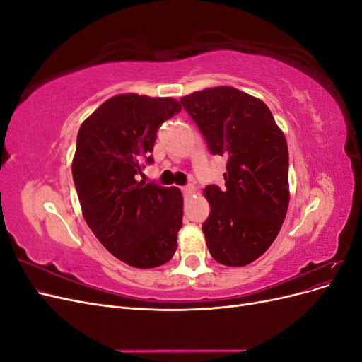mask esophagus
<instances>
[{
  "label": "esophagus",
  "instance_id": "esophagus-1",
  "mask_svg": "<svg viewBox=\"0 0 362 362\" xmlns=\"http://www.w3.org/2000/svg\"><path fill=\"white\" fill-rule=\"evenodd\" d=\"M182 192H184V194L185 196H190L193 192H194V189H193V185L192 184H187V185H184L182 187Z\"/></svg>",
  "mask_w": 362,
  "mask_h": 362
}]
</instances>
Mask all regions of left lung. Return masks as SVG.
<instances>
[{
  "mask_svg": "<svg viewBox=\"0 0 362 362\" xmlns=\"http://www.w3.org/2000/svg\"><path fill=\"white\" fill-rule=\"evenodd\" d=\"M213 156L226 157L225 187L206 185L210 216L202 231L211 257L229 267L255 261L287 214L288 148L269 107L229 86L182 96Z\"/></svg>",
  "mask_w": 362,
  "mask_h": 362,
  "instance_id": "8db88e82",
  "label": "left lung"
}]
</instances>
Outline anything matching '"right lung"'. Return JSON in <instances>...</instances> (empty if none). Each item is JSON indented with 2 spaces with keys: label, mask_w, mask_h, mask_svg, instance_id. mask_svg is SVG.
<instances>
[{
  "label": "right lung",
  "mask_w": 362,
  "mask_h": 362,
  "mask_svg": "<svg viewBox=\"0 0 362 362\" xmlns=\"http://www.w3.org/2000/svg\"><path fill=\"white\" fill-rule=\"evenodd\" d=\"M181 112L173 98L125 93L103 103L76 136L72 177L83 216L101 245L128 266L152 269L177 250L182 194L139 181L154 161L157 131Z\"/></svg>",
  "instance_id": "obj_1"
}]
</instances>
